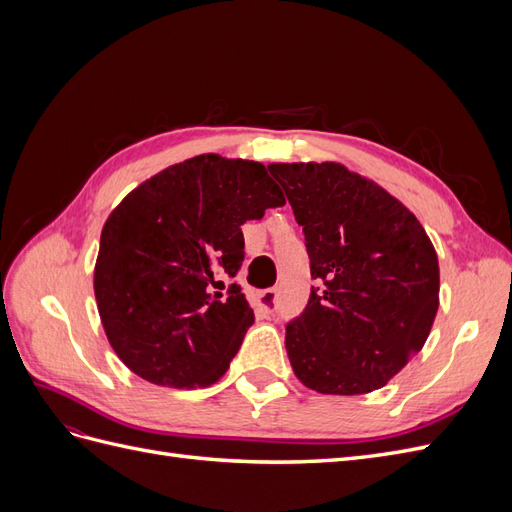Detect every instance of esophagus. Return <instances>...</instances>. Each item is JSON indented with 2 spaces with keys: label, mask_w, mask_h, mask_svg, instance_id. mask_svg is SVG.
<instances>
[{
  "label": "esophagus",
  "mask_w": 512,
  "mask_h": 512,
  "mask_svg": "<svg viewBox=\"0 0 512 512\" xmlns=\"http://www.w3.org/2000/svg\"><path fill=\"white\" fill-rule=\"evenodd\" d=\"M275 299H277V288H267V290H262L260 294H258V309H262V312H267V314H271L273 312V307H275Z\"/></svg>",
  "instance_id": "1"
}]
</instances>
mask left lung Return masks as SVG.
<instances>
[{
  "label": "left lung",
  "instance_id": "8db88e82",
  "mask_svg": "<svg viewBox=\"0 0 512 512\" xmlns=\"http://www.w3.org/2000/svg\"><path fill=\"white\" fill-rule=\"evenodd\" d=\"M303 226L312 277L286 352L307 389L361 395L425 346L440 305L438 254L416 215L339 162L269 164Z\"/></svg>",
  "mask_w": 512,
  "mask_h": 512
}]
</instances>
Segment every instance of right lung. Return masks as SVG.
<instances>
[{"label":"right lung","mask_w":512,"mask_h":512,"mask_svg":"<svg viewBox=\"0 0 512 512\" xmlns=\"http://www.w3.org/2000/svg\"><path fill=\"white\" fill-rule=\"evenodd\" d=\"M286 198L254 160L203 153L134 188L100 235L94 292L115 354L170 389L218 382L254 322L237 284L247 220Z\"/></svg>","instance_id":"add662e5"}]
</instances>
